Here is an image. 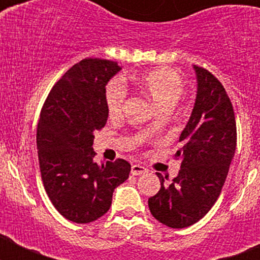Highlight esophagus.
I'll return each instance as SVG.
<instances>
[{"instance_id": "obj_1", "label": "esophagus", "mask_w": 260, "mask_h": 260, "mask_svg": "<svg viewBox=\"0 0 260 260\" xmlns=\"http://www.w3.org/2000/svg\"><path fill=\"white\" fill-rule=\"evenodd\" d=\"M146 173V168L142 167L139 164H134L132 167V174L133 176H141V174Z\"/></svg>"}]
</instances>
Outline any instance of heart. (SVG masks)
<instances>
[{"label":"heart","mask_w":260,"mask_h":260,"mask_svg":"<svg viewBox=\"0 0 260 260\" xmlns=\"http://www.w3.org/2000/svg\"><path fill=\"white\" fill-rule=\"evenodd\" d=\"M139 89L152 100L161 110H171L185 93V83L177 71L168 68L153 69L139 75L137 79ZM127 98V88L118 78L109 80L105 87L104 99L108 113L117 118L122 114ZM152 125L155 123L152 122Z\"/></svg>","instance_id":"obj_1"}]
</instances>
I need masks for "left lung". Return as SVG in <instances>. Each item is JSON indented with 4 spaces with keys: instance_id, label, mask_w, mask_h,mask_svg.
Masks as SVG:
<instances>
[{
    "instance_id": "left-lung-1",
    "label": "left lung",
    "mask_w": 260,
    "mask_h": 260,
    "mask_svg": "<svg viewBox=\"0 0 260 260\" xmlns=\"http://www.w3.org/2000/svg\"><path fill=\"white\" fill-rule=\"evenodd\" d=\"M198 93L189 122L180 137L182 147L174 153L180 160L178 176L148 199L156 220L180 229L198 222L219 198L237 144L233 105L217 78L202 66H194ZM167 178V177H165Z\"/></svg>"
}]
</instances>
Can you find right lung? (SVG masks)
<instances>
[{
    "label": "right lung",
    "instance_id": "obj_1",
    "mask_svg": "<svg viewBox=\"0 0 260 260\" xmlns=\"http://www.w3.org/2000/svg\"><path fill=\"white\" fill-rule=\"evenodd\" d=\"M119 69L110 59H82L53 86L41 108L36 134L41 181L56 210L78 224L107 213L114 189L132 171L123 158L93 161V133L108 118L105 84Z\"/></svg>",
    "mask_w": 260,
    "mask_h": 260
}]
</instances>
